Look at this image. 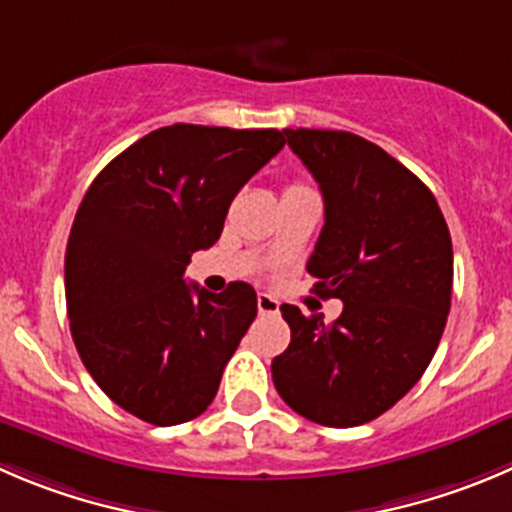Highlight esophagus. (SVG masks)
I'll return each mask as SVG.
<instances>
[{
	"instance_id": "1",
	"label": "esophagus",
	"mask_w": 512,
	"mask_h": 512,
	"mask_svg": "<svg viewBox=\"0 0 512 512\" xmlns=\"http://www.w3.org/2000/svg\"><path fill=\"white\" fill-rule=\"evenodd\" d=\"M256 306H259V314L271 316V314H279V301L269 294H259L256 296Z\"/></svg>"
}]
</instances>
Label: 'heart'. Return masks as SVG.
I'll return each instance as SVG.
<instances>
[{
	"instance_id": "b5f03b06",
	"label": "heart",
	"mask_w": 512,
	"mask_h": 512,
	"mask_svg": "<svg viewBox=\"0 0 512 512\" xmlns=\"http://www.w3.org/2000/svg\"><path fill=\"white\" fill-rule=\"evenodd\" d=\"M299 188H304V186H299V183H294V186H289V188H286V191H299Z\"/></svg>"
}]
</instances>
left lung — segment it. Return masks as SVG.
<instances>
[{"label":"left lung","mask_w":512,"mask_h":512,"mask_svg":"<svg viewBox=\"0 0 512 512\" xmlns=\"http://www.w3.org/2000/svg\"><path fill=\"white\" fill-rule=\"evenodd\" d=\"M284 133L324 196L306 271L344 309L324 324L281 306L291 344L271 374L301 417L357 427L405 397L435 357L450 314V231L430 188L379 145L344 130Z\"/></svg>","instance_id":"obj_1"}]
</instances>
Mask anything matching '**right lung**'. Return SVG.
I'll return each instance as SVG.
<instances>
[{
  "mask_svg": "<svg viewBox=\"0 0 512 512\" xmlns=\"http://www.w3.org/2000/svg\"><path fill=\"white\" fill-rule=\"evenodd\" d=\"M284 133L168 125L130 145L87 188L65 253L70 332L97 387L130 415L180 425L211 405L256 319V291L186 284L236 193Z\"/></svg>",
  "mask_w": 512,
  "mask_h": 512,
  "instance_id": "right-lung-1",
  "label": "right lung"
}]
</instances>
